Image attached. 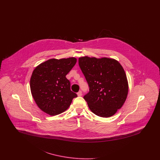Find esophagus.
Listing matches in <instances>:
<instances>
[{
    "mask_svg": "<svg viewBox=\"0 0 160 160\" xmlns=\"http://www.w3.org/2000/svg\"><path fill=\"white\" fill-rule=\"evenodd\" d=\"M77 95H78V97H81V96L82 95V92L81 91H80L77 93Z\"/></svg>",
    "mask_w": 160,
    "mask_h": 160,
    "instance_id": "obj_1",
    "label": "esophagus"
}]
</instances>
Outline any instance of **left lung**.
Listing matches in <instances>:
<instances>
[{"label":"left lung","instance_id":"obj_1","mask_svg":"<svg viewBox=\"0 0 160 160\" xmlns=\"http://www.w3.org/2000/svg\"><path fill=\"white\" fill-rule=\"evenodd\" d=\"M78 64L89 86L84 99L92 112L102 118L114 115L123 105L128 92L122 65L114 59L88 56L79 58Z\"/></svg>","mask_w":160,"mask_h":160}]
</instances>
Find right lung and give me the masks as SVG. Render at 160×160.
Instances as JSON below:
<instances>
[{
    "instance_id": "obj_1",
    "label": "right lung",
    "mask_w": 160,
    "mask_h": 160,
    "mask_svg": "<svg viewBox=\"0 0 160 160\" xmlns=\"http://www.w3.org/2000/svg\"><path fill=\"white\" fill-rule=\"evenodd\" d=\"M75 58L51 59L34 69L30 80L31 93L38 107L50 116L61 114L77 97L70 89L66 76L76 63Z\"/></svg>"
}]
</instances>
